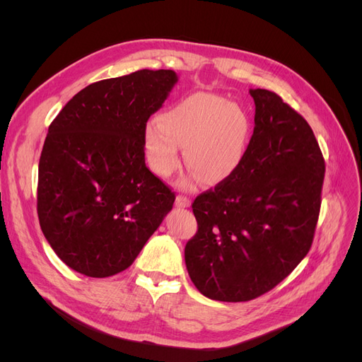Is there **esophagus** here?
I'll list each match as a JSON object with an SVG mask.
<instances>
[{
  "instance_id": "34e87169",
  "label": "esophagus",
  "mask_w": 362,
  "mask_h": 362,
  "mask_svg": "<svg viewBox=\"0 0 362 362\" xmlns=\"http://www.w3.org/2000/svg\"><path fill=\"white\" fill-rule=\"evenodd\" d=\"M190 199L187 198V196H181L178 194L177 199H175V205L180 206V208H185V206H190Z\"/></svg>"
}]
</instances>
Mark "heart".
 <instances>
[{
    "mask_svg": "<svg viewBox=\"0 0 362 362\" xmlns=\"http://www.w3.org/2000/svg\"><path fill=\"white\" fill-rule=\"evenodd\" d=\"M250 120L242 107L214 93H194L169 107L145 127V149L151 169L160 177L185 166L204 184L228 178L242 161Z\"/></svg>",
    "mask_w": 362,
    "mask_h": 362,
    "instance_id": "b5f03b06",
    "label": "heart"
}]
</instances>
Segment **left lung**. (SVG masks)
<instances>
[{"instance_id": "1", "label": "left lung", "mask_w": 362, "mask_h": 362, "mask_svg": "<svg viewBox=\"0 0 362 362\" xmlns=\"http://www.w3.org/2000/svg\"><path fill=\"white\" fill-rule=\"evenodd\" d=\"M255 128L237 169L194 199L198 233L185 245L194 287L246 302L286 279L308 254L325 160L308 122L266 89H250Z\"/></svg>"}]
</instances>
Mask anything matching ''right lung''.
Wrapping results in <instances>:
<instances>
[{"mask_svg": "<svg viewBox=\"0 0 362 362\" xmlns=\"http://www.w3.org/2000/svg\"><path fill=\"white\" fill-rule=\"evenodd\" d=\"M177 81L170 69L96 81L48 128L39 223L57 257L81 275L128 269L172 210L175 193L145 164V127Z\"/></svg>", "mask_w": 362, "mask_h": 362, "instance_id": "add662e5", "label": "right lung"}]
</instances>
